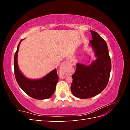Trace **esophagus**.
<instances>
[{"label": "esophagus", "instance_id": "34e87169", "mask_svg": "<svg viewBox=\"0 0 130 130\" xmlns=\"http://www.w3.org/2000/svg\"><path fill=\"white\" fill-rule=\"evenodd\" d=\"M69 62L68 61H65L62 64L61 68H60V70L61 72H62L64 74V75H68V69H69Z\"/></svg>", "mask_w": 130, "mask_h": 130}]
</instances>
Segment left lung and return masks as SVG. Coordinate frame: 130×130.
<instances>
[{"label": "left lung", "mask_w": 130, "mask_h": 130, "mask_svg": "<svg viewBox=\"0 0 130 130\" xmlns=\"http://www.w3.org/2000/svg\"><path fill=\"white\" fill-rule=\"evenodd\" d=\"M89 41L96 60L89 66L76 64L73 74L71 91L80 99H87L100 93L107 86L111 70V61L107 43L95 31L90 30Z\"/></svg>", "instance_id": "obj_1"}]
</instances>
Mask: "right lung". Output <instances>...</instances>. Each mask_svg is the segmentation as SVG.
I'll return each instance as SVG.
<instances>
[{"instance_id": "obj_1", "label": "right lung", "mask_w": 130, "mask_h": 130, "mask_svg": "<svg viewBox=\"0 0 130 130\" xmlns=\"http://www.w3.org/2000/svg\"><path fill=\"white\" fill-rule=\"evenodd\" d=\"M17 46L14 57V72L15 79L22 89L26 94L35 99L43 100L49 99L55 91L56 85L58 80L56 69L39 80H31L25 77L19 69L17 56L19 45Z\"/></svg>"}]
</instances>
